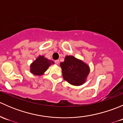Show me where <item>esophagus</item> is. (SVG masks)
I'll return each instance as SVG.
<instances>
[{
  "label": "esophagus",
  "instance_id": "esophagus-1",
  "mask_svg": "<svg viewBox=\"0 0 123 123\" xmlns=\"http://www.w3.org/2000/svg\"><path fill=\"white\" fill-rule=\"evenodd\" d=\"M55 63L56 64H58L59 63V60H56L55 61Z\"/></svg>",
  "mask_w": 123,
  "mask_h": 123
}]
</instances>
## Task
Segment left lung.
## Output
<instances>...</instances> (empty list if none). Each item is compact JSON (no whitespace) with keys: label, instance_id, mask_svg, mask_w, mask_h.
Returning a JSON list of instances; mask_svg holds the SVG:
<instances>
[{"label":"left lung","instance_id":"1","mask_svg":"<svg viewBox=\"0 0 123 123\" xmlns=\"http://www.w3.org/2000/svg\"><path fill=\"white\" fill-rule=\"evenodd\" d=\"M64 80L74 86H80L85 83L90 72L89 65L73 56H66L61 62Z\"/></svg>","mask_w":123,"mask_h":123}]
</instances>
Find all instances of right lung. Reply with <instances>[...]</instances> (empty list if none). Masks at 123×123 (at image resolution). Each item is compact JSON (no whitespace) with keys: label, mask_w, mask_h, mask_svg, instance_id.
<instances>
[{"label":"right lung","mask_w":123,"mask_h":123,"mask_svg":"<svg viewBox=\"0 0 123 123\" xmlns=\"http://www.w3.org/2000/svg\"><path fill=\"white\" fill-rule=\"evenodd\" d=\"M52 64H54V61L44 58V56H39L31 64L30 72L34 75H42Z\"/></svg>","instance_id":"obj_1"}]
</instances>
